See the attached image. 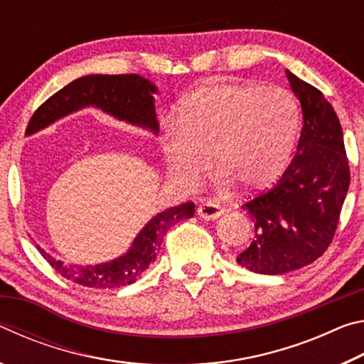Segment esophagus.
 <instances>
[{
	"mask_svg": "<svg viewBox=\"0 0 364 364\" xmlns=\"http://www.w3.org/2000/svg\"><path fill=\"white\" fill-rule=\"evenodd\" d=\"M223 212H225V208H221L220 205L213 204V202H205V204H202L199 208H197V215L204 220L218 218L223 215Z\"/></svg>",
	"mask_w": 364,
	"mask_h": 364,
	"instance_id": "esophagus-1",
	"label": "esophagus"
}]
</instances>
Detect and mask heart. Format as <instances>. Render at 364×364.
I'll return each instance as SVG.
<instances>
[{
    "label": "heart",
    "mask_w": 364,
    "mask_h": 364,
    "mask_svg": "<svg viewBox=\"0 0 364 364\" xmlns=\"http://www.w3.org/2000/svg\"><path fill=\"white\" fill-rule=\"evenodd\" d=\"M168 123L164 157L170 173L197 188L213 159L221 183L260 189L284 170L297 132V107L284 90L210 85L196 90Z\"/></svg>",
    "instance_id": "obj_1"
}]
</instances>
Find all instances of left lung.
<instances>
[{"label":"left lung","instance_id":"left-lung-1","mask_svg":"<svg viewBox=\"0 0 364 364\" xmlns=\"http://www.w3.org/2000/svg\"><path fill=\"white\" fill-rule=\"evenodd\" d=\"M300 101L297 154L267 193L244 204L255 234L236 262L258 274H282L321 257L334 237L350 186L343 133L334 107L315 86L286 70Z\"/></svg>","mask_w":364,"mask_h":364}]
</instances>
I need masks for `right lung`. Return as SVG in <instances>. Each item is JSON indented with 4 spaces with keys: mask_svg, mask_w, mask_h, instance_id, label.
I'll return each mask as SVG.
<instances>
[{
    "mask_svg": "<svg viewBox=\"0 0 364 364\" xmlns=\"http://www.w3.org/2000/svg\"><path fill=\"white\" fill-rule=\"evenodd\" d=\"M157 93L159 88L151 80L136 73L80 77L36 109L28 122L26 134L30 136L45 130L53 123L82 109L96 107L117 120L143 128L157 136L159 120L154 100V95ZM194 210L193 202H186L157 213L136 234L125 254L104 263L65 264L63 260H56L46 254L40 245L36 247L58 273L77 284L95 289L123 287L141 278L146 268L156 262L165 232L181 220L194 217Z\"/></svg>",
    "mask_w": 364,
    "mask_h": 364,
    "instance_id": "add662e5",
    "label": "right lung"
}]
</instances>
